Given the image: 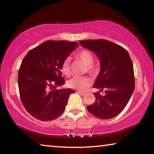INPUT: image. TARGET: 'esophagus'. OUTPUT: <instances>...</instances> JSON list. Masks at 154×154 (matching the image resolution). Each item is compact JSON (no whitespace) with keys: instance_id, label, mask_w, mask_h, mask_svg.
<instances>
[{"instance_id":"obj_1","label":"esophagus","mask_w":154,"mask_h":154,"mask_svg":"<svg viewBox=\"0 0 154 154\" xmlns=\"http://www.w3.org/2000/svg\"><path fill=\"white\" fill-rule=\"evenodd\" d=\"M78 93H79V94H81L82 96H85L88 94V92H79Z\"/></svg>"}]
</instances>
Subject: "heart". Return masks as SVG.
Here are the masks:
<instances>
[{
	"label": "heart",
	"instance_id": "obj_1",
	"mask_svg": "<svg viewBox=\"0 0 154 154\" xmlns=\"http://www.w3.org/2000/svg\"><path fill=\"white\" fill-rule=\"evenodd\" d=\"M77 57L87 65L88 72L92 75H96L99 72L98 68L93 64L94 56L90 51L82 50L77 54ZM62 73L69 76L71 72L70 69V58H65L60 66ZM92 82L87 77H73L67 82V86L72 89L84 91L90 86Z\"/></svg>",
	"mask_w": 154,
	"mask_h": 154
}]
</instances>
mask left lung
<instances>
[{"label": "left lung", "instance_id": "obj_1", "mask_svg": "<svg viewBox=\"0 0 154 154\" xmlns=\"http://www.w3.org/2000/svg\"><path fill=\"white\" fill-rule=\"evenodd\" d=\"M80 45L95 53L100 62V71L93 87L96 100L88 111L99 119L115 118L126 107L135 87L133 64L128 52L122 46L105 39L79 41Z\"/></svg>", "mask_w": 154, "mask_h": 154}]
</instances>
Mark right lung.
I'll list each match as a JSON object with an SVG mask.
<instances>
[{
    "label": "right lung",
    "instance_id": "1",
    "mask_svg": "<svg viewBox=\"0 0 154 154\" xmlns=\"http://www.w3.org/2000/svg\"><path fill=\"white\" fill-rule=\"evenodd\" d=\"M76 42L47 41L28 52L18 72L20 96L34 118L51 121L63 113L72 89L57 90L65 83L62 62L78 47Z\"/></svg>",
    "mask_w": 154,
    "mask_h": 154
}]
</instances>
